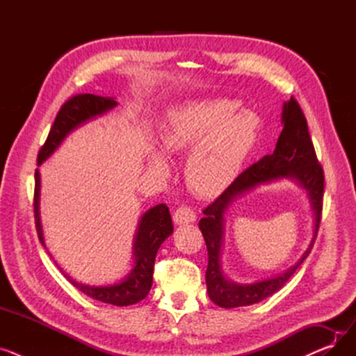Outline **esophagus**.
I'll return each instance as SVG.
<instances>
[{
    "label": "esophagus",
    "mask_w": 356,
    "mask_h": 356,
    "mask_svg": "<svg viewBox=\"0 0 356 356\" xmlns=\"http://www.w3.org/2000/svg\"><path fill=\"white\" fill-rule=\"evenodd\" d=\"M173 219H175V222L177 223V225H184V223L195 222L196 213H195L193 209H191L189 207H181V208H179V209L175 212Z\"/></svg>",
    "instance_id": "obj_1"
}]
</instances>
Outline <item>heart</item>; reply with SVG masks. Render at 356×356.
Instances as JSON below:
<instances>
[{
	"label": "heart",
	"instance_id": "b5f03b06",
	"mask_svg": "<svg viewBox=\"0 0 356 356\" xmlns=\"http://www.w3.org/2000/svg\"><path fill=\"white\" fill-rule=\"evenodd\" d=\"M229 99L188 102L168 114L161 129L167 153H191L186 180L200 196L222 191L236 176L257 141L259 120L250 111H238ZM152 170L165 176L168 165L161 154L149 159Z\"/></svg>",
	"mask_w": 356,
	"mask_h": 356
}]
</instances>
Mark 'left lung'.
<instances>
[{"label": "left lung", "instance_id": "1", "mask_svg": "<svg viewBox=\"0 0 356 356\" xmlns=\"http://www.w3.org/2000/svg\"><path fill=\"white\" fill-rule=\"evenodd\" d=\"M282 122L283 131L277 140L274 153L264 156L248 167L244 173H241L215 202H212L207 209H203L204 216L199 220V228L208 248V294L211 300L220 307L232 309L251 306L278 291L307 258L314 244L317 231H319L325 189L323 168L316 157L306 117L294 98L284 102ZM278 178L294 179L308 191L315 213V232L311 245L304 257L283 275L251 285L234 284L222 275L220 267V252L222 232H225L222 216L234 200L259 184L270 182Z\"/></svg>", "mask_w": 356, "mask_h": 356}]
</instances>
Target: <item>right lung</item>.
I'll use <instances>...</instances> for the list:
<instances>
[{
  "label": "right lung",
  "instance_id": "right-lung-1",
  "mask_svg": "<svg viewBox=\"0 0 356 356\" xmlns=\"http://www.w3.org/2000/svg\"><path fill=\"white\" fill-rule=\"evenodd\" d=\"M118 102L114 98L98 97L92 93H81L67 99L60 111L56 115V120L50 128V133L44 145L40 148L39 157H37V165H40L46 159H49L54 149L58 148L63 140L72 133L73 129L83 125L89 120L104 115L105 112L115 108ZM34 220L37 235L46 248V242L43 236V228L40 220V173L39 168H35L34 173ZM173 232V222L170 216V211L164 203L148 209L140 219L138 228L134 238L133 255H134V267L129 274L120 283L109 286H88L74 282L62 268L60 271L83 294L95 298L102 303H108L112 306H129L141 302L148 294L153 284V270L154 261L160 245ZM47 250V248H46ZM50 255V254H49ZM51 257V255H50ZM56 263V261H54ZM58 266V264H56Z\"/></svg>",
  "mask_w": 356,
  "mask_h": 356
}]
</instances>
